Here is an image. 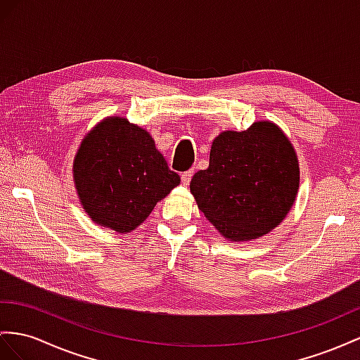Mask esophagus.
I'll return each instance as SVG.
<instances>
[{"label":"esophagus","instance_id":"esophagus-1","mask_svg":"<svg viewBox=\"0 0 360 360\" xmlns=\"http://www.w3.org/2000/svg\"><path fill=\"white\" fill-rule=\"evenodd\" d=\"M191 178H193V170H187V172H184V173L181 174V181H182L184 186H188Z\"/></svg>","mask_w":360,"mask_h":360}]
</instances>
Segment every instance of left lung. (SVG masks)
Masks as SVG:
<instances>
[{
    "instance_id": "obj_1",
    "label": "left lung",
    "mask_w": 360,
    "mask_h": 360,
    "mask_svg": "<svg viewBox=\"0 0 360 360\" xmlns=\"http://www.w3.org/2000/svg\"><path fill=\"white\" fill-rule=\"evenodd\" d=\"M300 187V165L289 138L271 122L214 138L207 170L190 191L199 210L229 242L254 240L281 224Z\"/></svg>"
}]
</instances>
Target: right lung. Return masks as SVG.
Listing matches in <instances>:
<instances>
[{"mask_svg": "<svg viewBox=\"0 0 360 360\" xmlns=\"http://www.w3.org/2000/svg\"><path fill=\"white\" fill-rule=\"evenodd\" d=\"M80 204L96 224L129 233L179 186L153 138L123 117H108L82 140L72 164Z\"/></svg>", "mask_w": 360, "mask_h": 360, "instance_id": "obj_1", "label": "right lung"}]
</instances>
